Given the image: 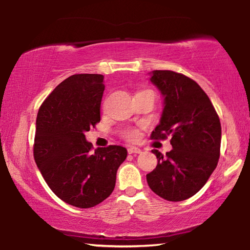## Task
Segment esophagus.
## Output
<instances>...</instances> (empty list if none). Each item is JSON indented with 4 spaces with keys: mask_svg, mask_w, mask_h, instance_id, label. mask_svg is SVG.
<instances>
[{
    "mask_svg": "<svg viewBox=\"0 0 250 250\" xmlns=\"http://www.w3.org/2000/svg\"><path fill=\"white\" fill-rule=\"evenodd\" d=\"M141 150L139 148H137V146H129L128 148V153L132 154V153H140Z\"/></svg>",
    "mask_w": 250,
    "mask_h": 250,
    "instance_id": "34e87169",
    "label": "esophagus"
}]
</instances>
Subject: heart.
Returning a JSON list of instances; mask_svg holds the SVG:
<instances>
[{
    "instance_id": "obj_1",
    "label": "heart",
    "mask_w": 250,
    "mask_h": 250,
    "mask_svg": "<svg viewBox=\"0 0 250 250\" xmlns=\"http://www.w3.org/2000/svg\"><path fill=\"white\" fill-rule=\"evenodd\" d=\"M121 136L124 139L128 141H137L138 138H139V130L136 128H128L122 130Z\"/></svg>"
}]
</instances>
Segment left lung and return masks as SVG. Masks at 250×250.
<instances>
[{"mask_svg": "<svg viewBox=\"0 0 250 250\" xmlns=\"http://www.w3.org/2000/svg\"><path fill=\"white\" fill-rule=\"evenodd\" d=\"M150 80L165 97L160 124L151 139L168 137L172 150L153 149L158 164L146 175L150 189L168 201H182L204 187L220 156L221 125L210 99L196 81L169 70H156Z\"/></svg>", "mask_w": 250, "mask_h": 250, "instance_id": "left-lung-1", "label": "left lung"}]
</instances>
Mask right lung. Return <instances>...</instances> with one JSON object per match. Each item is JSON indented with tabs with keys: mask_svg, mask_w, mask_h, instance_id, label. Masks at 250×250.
<instances>
[{
	"mask_svg": "<svg viewBox=\"0 0 250 250\" xmlns=\"http://www.w3.org/2000/svg\"><path fill=\"white\" fill-rule=\"evenodd\" d=\"M102 74H73L43 101L37 117L33 156L50 189L64 203L91 208L112 193L125 160L121 146L98 148L84 132L100 122Z\"/></svg>",
	"mask_w": 250,
	"mask_h": 250,
	"instance_id": "obj_1",
	"label": "right lung"
}]
</instances>
